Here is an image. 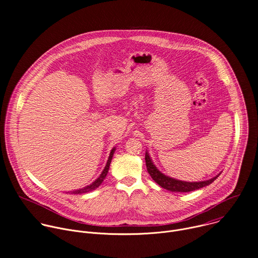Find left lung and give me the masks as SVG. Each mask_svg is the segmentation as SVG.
Segmentation results:
<instances>
[{"instance_id": "1", "label": "left lung", "mask_w": 258, "mask_h": 258, "mask_svg": "<svg viewBox=\"0 0 258 258\" xmlns=\"http://www.w3.org/2000/svg\"><path fill=\"white\" fill-rule=\"evenodd\" d=\"M145 160H146V166H147V170H148L149 174L151 175V177L158 183L160 187H162L163 189H166L168 191L171 192H191V191H195L198 189H201L203 187H206L212 181H214L217 176L220 174H217L216 176L207 179V180H202V181H185V180H179L173 177H170L168 175H165L164 173H162L153 163L151 157L149 156L148 151H146V155H145Z\"/></svg>"}]
</instances>
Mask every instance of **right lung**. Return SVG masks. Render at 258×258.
<instances>
[{
    "instance_id": "add662e5",
    "label": "right lung",
    "mask_w": 258,
    "mask_h": 258,
    "mask_svg": "<svg viewBox=\"0 0 258 258\" xmlns=\"http://www.w3.org/2000/svg\"><path fill=\"white\" fill-rule=\"evenodd\" d=\"M115 150H116V148L114 147V148L111 150V152H110V154H109L107 163H106V165H105L103 171L101 172V174L99 175V177H98L96 180H94V181L91 183V185H89V186H86V187H84V188H82V189H79V190L71 191L70 193H71V194H85V193H88V192H91V191H94L95 189H97V188L101 185L102 181L104 180V178L106 177V175H107V173H108L109 166H110V163H111V160H112V157H113V154H114Z\"/></svg>"
}]
</instances>
